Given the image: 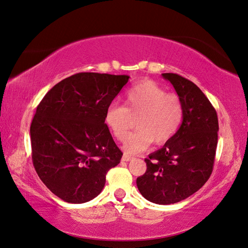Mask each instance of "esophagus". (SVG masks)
<instances>
[{
	"label": "esophagus",
	"mask_w": 248,
	"mask_h": 248,
	"mask_svg": "<svg viewBox=\"0 0 248 248\" xmlns=\"http://www.w3.org/2000/svg\"><path fill=\"white\" fill-rule=\"evenodd\" d=\"M131 159H133V157L127 155V154H124L123 157H122V160H123V161H129Z\"/></svg>",
	"instance_id": "34e87169"
}]
</instances>
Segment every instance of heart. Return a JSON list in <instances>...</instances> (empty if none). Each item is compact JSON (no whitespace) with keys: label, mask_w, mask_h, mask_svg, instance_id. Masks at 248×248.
Segmentation results:
<instances>
[{"label":"heart","mask_w":248,"mask_h":248,"mask_svg":"<svg viewBox=\"0 0 248 248\" xmlns=\"http://www.w3.org/2000/svg\"><path fill=\"white\" fill-rule=\"evenodd\" d=\"M124 107L111 104L105 111L104 122L116 140H123L131 125V115L139 114L137 131L125 140L128 154L145 151L154 140L164 144L172 139L182 124L185 108L179 95L166 90L151 80H141L123 95Z\"/></svg>","instance_id":"b5f03b06"}]
</instances>
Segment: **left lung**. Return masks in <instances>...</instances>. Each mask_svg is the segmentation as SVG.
<instances>
[{
  "label": "left lung",
  "mask_w": 248,
  "mask_h": 248,
  "mask_svg": "<svg viewBox=\"0 0 248 248\" xmlns=\"http://www.w3.org/2000/svg\"><path fill=\"white\" fill-rule=\"evenodd\" d=\"M184 103L182 124L164 147L146 158V172L136 185L145 199L156 204L185 200L203 186L213 170L217 146L216 108L192 81L162 74Z\"/></svg>",
  "instance_id": "obj_1"
}]
</instances>
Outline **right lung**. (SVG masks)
<instances>
[{"mask_svg": "<svg viewBox=\"0 0 248 248\" xmlns=\"http://www.w3.org/2000/svg\"><path fill=\"white\" fill-rule=\"evenodd\" d=\"M129 79L80 72L52 87L31 125V158L45 186L69 203L99 196L123 153L104 122L107 108Z\"/></svg>", "mask_w": 248, "mask_h": 248, "instance_id": "right-lung-1", "label": "right lung"}]
</instances>
